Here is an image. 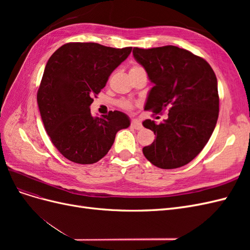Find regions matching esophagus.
Wrapping results in <instances>:
<instances>
[{"instance_id": "obj_1", "label": "esophagus", "mask_w": 250, "mask_h": 250, "mask_svg": "<svg viewBox=\"0 0 250 250\" xmlns=\"http://www.w3.org/2000/svg\"><path fill=\"white\" fill-rule=\"evenodd\" d=\"M130 126L133 128V129H137V130H140V129H142V128H143L142 123L140 122V121H138V120H132Z\"/></svg>"}]
</instances>
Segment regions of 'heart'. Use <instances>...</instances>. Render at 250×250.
<instances>
[{
	"label": "heart",
	"instance_id": "obj_1",
	"mask_svg": "<svg viewBox=\"0 0 250 250\" xmlns=\"http://www.w3.org/2000/svg\"><path fill=\"white\" fill-rule=\"evenodd\" d=\"M139 69H142L141 66H139V65H134V66H132L131 67V70L130 71H134V70H139ZM122 107H124V108H130L131 107V104L130 103H128V102H123L122 103Z\"/></svg>",
	"mask_w": 250,
	"mask_h": 250
}]
</instances>
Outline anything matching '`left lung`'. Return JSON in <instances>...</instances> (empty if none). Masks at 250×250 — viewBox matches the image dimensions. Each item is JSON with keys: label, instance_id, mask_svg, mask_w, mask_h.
Segmentation results:
<instances>
[{"label": "left lung", "instance_id": "1", "mask_svg": "<svg viewBox=\"0 0 250 250\" xmlns=\"http://www.w3.org/2000/svg\"><path fill=\"white\" fill-rule=\"evenodd\" d=\"M133 57L153 83L145 109L160 113L161 124L145 120L144 127L156 135L143 148L147 160L161 169H175L193 161L207 145L219 116L216 75L203 58L175 46L133 48Z\"/></svg>", "mask_w": 250, "mask_h": 250}]
</instances>
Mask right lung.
Instances as JSON below:
<instances>
[{"instance_id": "add662e5", "label": "right lung", "mask_w": 250, "mask_h": 250, "mask_svg": "<svg viewBox=\"0 0 250 250\" xmlns=\"http://www.w3.org/2000/svg\"><path fill=\"white\" fill-rule=\"evenodd\" d=\"M132 48L96 42H69L56 50L44 67L37 92L42 120L57 150L67 160L89 165L107 154L119 130L129 127L124 112L93 117V98Z\"/></svg>"}]
</instances>
